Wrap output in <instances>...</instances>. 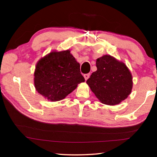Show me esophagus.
I'll list each match as a JSON object with an SVG mask.
<instances>
[{
  "instance_id": "esophagus-1",
  "label": "esophagus",
  "mask_w": 157,
  "mask_h": 157,
  "mask_svg": "<svg viewBox=\"0 0 157 157\" xmlns=\"http://www.w3.org/2000/svg\"><path fill=\"white\" fill-rule=\"evenodd\" d=\"M89 76H90V73H86V74H84V78H85L86 80H87V79H89Z\"/></svg>"
}]
</instances>
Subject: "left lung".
Here are the masks:
<instances>
[{
    "instance_id": "1",
    "label": "left lung",
    "mask_w": 157,
    "mask_h": 157,
    "mask_svg": "<svg viewBox=\"0 0 157 157\" xmlns=\"http://www.w3.org/2000/svg\"><path fill=\"white\" fill-rule=\"evenodd\" d=\"M97 71L86 83L101 102L118 105L128 97L132 89V77L126 65L110 55L96 60Z\"/></svg>"
}]
</instances>
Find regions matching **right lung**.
<instances>
[{"mask_svg":"<svg viewBox=\"0 0 157 157\" xmlns=\"http://www.w3.org/2000/svg\"><path fill=\"white\" fill-rule=\"evenodd\" d=\"M80 65L69 50L52 52L36 63L34 86L36 91L51 101H59L85 81Z\"/></svg>","mask_w":157,"mask_h":157,"instance_id":"1","label":"right lung"}]
</instances>
